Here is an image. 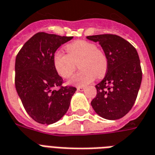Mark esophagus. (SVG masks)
Listing matches in <instances>:
<instances>
[{
  "instance_id": "esophagus-1",
  "label": "esophagus",
  "mask_w": 155,
  "mask_h": 155,
  "mask_svg": "<svg viewBox=\"0 0 155 155\" xmlns=\"http://www.w3.org/2000/svg\"><path fill=\"white\" fill-rule=\"evenodd\" d=\"M77 89H78V91H83L84 90H85V87H83V86H78Z\"/></svg>"
}]
</instances>
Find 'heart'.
I'll use <instances>...</instances> for the list:
<instances>
[{
  "label": "heart",
  "instance_id": "obj_1",
  "mask_svg": "<svg viewBox=\"0 0 155 155\" xmlns=\"http://www.w3.org/2000/svg\"><path fill=\"white\" fill-rule=\"evenodd\" d=\"M67 54L56 51L53 54V66L57 74L64 78H69L78 64L81 69L69 83L74 86H86L97 78L104 77L107 73L108 62L106 54L98 48L96 44L86 40H77L65 47Z\"/></svg>",
  "mask_w": 155,
  "mask_h": 155
}]
</instances>
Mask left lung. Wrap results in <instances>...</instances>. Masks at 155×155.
Listing matches in <instances>:
<instances>
[{
	"mask_svg": "<svg viewBox=\"0 0 155 155\" xmlns=\"http://www.w3.org/2000/svg\"><path fill=\"white\" fill-rule=\"evenodd\" d=\"M87 39L99 42L108 62L104 78L95 86L97 94L91 106L104 119L122 118L134 106L141 86L142 72L137 51L116 35H97Z\"/></svg>",
	"mask_w": 155,
	"mask_h": 155,
	"instance_id": "obj_1",
	"label": "left lung"
}]
</instances>
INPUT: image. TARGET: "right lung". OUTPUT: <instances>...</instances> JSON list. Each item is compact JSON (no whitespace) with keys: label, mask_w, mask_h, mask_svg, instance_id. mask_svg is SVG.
<instances>
[{"label":"right lung","mask_w":155,"mask_h":155,"mask_svg":"<svg viewBox=\"0 0 155 155\" xmlns=\"http://www.w3.org/2000/svg\"><path fill=\"white\" fill-rule=\"evenodd\" d=\"M72 36L39 32L25 43L15 61V87L34 120L51 124L66 113L76 87L63 86L53 66V54ZM58 87L59 89H56Z\"/></svg>","instance_id":"obj_1"}]
</instances>
